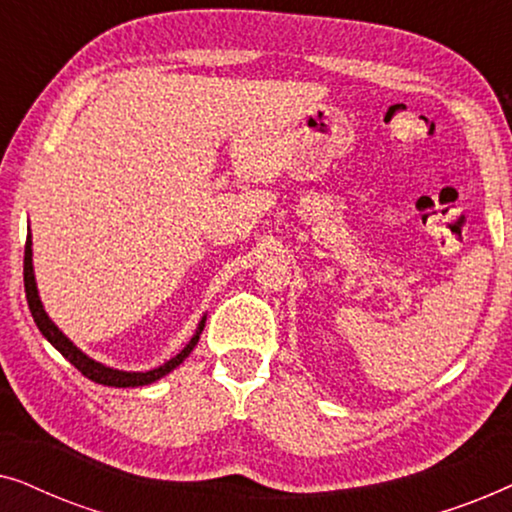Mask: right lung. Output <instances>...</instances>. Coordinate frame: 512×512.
Segmentation results:
<instances>
[{
	"mask_svg": "<svg viewBox=\"0 0 512 512\" xmlns=\"http://www.w3.org/2000/svg\"><path fill=\"white\" fill-rule=\"evenodd\" d=\"M23 279H25V296H27V305H30V312L34 317V324L39 326V331L44 333V338L51 342V345L58 349V352L65 356V359L72 363V366L79 370L81 375H86L88 380H93L97 384H104V387H144V384H151L160 380V377L170 373L179 366L181 361L186 359L188 354L193 352L195 342H198L200 333H202V326H205V319L200 321V328L198 333L193 335L191 342L181 349V352L170 359L163 366L156 368V370H149V373H123V370H114V368H107L102 366V363H97L93 359H88L86 354L81 352V349H76L72 342H69L62 331H58V326L53 324L51 319H48V314L44 312V307H41V300H39V293H37V284H34V272H32V240L30 235H27V242H25V261H23Z\"/></svg>",
	"mask_w": 512,
	"mask_h": 512,
	"instance_id": "obj_1",
	"label": "right lung"
}]
</instances>
